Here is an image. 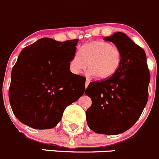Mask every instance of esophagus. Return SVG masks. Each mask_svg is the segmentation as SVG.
I'll use <instances>...</instances> for the list:
<instances>
[{"instance_id":"1","label":"esophagus","mask_w":159,"mask_h":159,"mask_svg":"<svg viewBox=\"0 0 159 159\" xmlns=\"http://www.w3.org/2000/svg\"><path fill=\"white\" fill-rule=\"evenodd\" d=\"M89 83H90V80H89V79H86V83H85V86H86V87H87V86H89Z\"/></svg>"}]
</instances>
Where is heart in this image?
Returning a JSON list of instances; mask_svg holds the SVG:
<instances>
[{
	"label": "heart",
	"mask_w": 159,
	"mask_h": 159,
	"mask_svg": "<svg viewBox=\"0 0 159 159\" xmlns=\"http://www.w3.org/2000/svg\"><path fill=\"white\" fill-rule=\"evenodd\" d=\"M122 62L120 50L110 43L94 41L83 46L70 62V70L79 75L89 66V74L99 80L113 76Z\"/></svg>",
	"instance_id": "obj_1"
}]
</instances>
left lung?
Here are the masks:
<instances>
[{
    "mask_svg": "<svg viewBox=\"0 0 159 159\" xmlns=\"http://www.w3.org/2000/svg\"><path fill=\"white\" fill-rule=\"evenodd\" d=\"M103 40L120 50L122 62L113 76L86 88V94L92 99L86 121L96 133L118 135L139 119L148 101L150 73L144 50L126 34L116 32Z\"/></svg>",
    "mask_w": 159,
    "mask_h": 159,
    "instance_id": "8db88e82",
    "label": "left lung"
}]
</instances>
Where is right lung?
<instances>
[{
	"label": "right lung",
	"mask_w": 159,
	"mask_h": 159,
	"mask_svg": "<svg viewBox=\"0 0 159 159\" xmlns=\"http://www.w3.org/2000/svg\"><path fill=\"white\" fill-rule=\"evenodd\" d=\"M78 40L41 38L20 53L13 67L9 100L19 121L36 129L55 127L64 109L85 92L86 78L70 72Z\"/></svg>",
	"instance_id": "obj_1"
}]
</instances>
